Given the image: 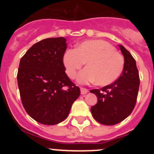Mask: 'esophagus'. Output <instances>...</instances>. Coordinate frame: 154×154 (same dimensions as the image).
I'll list each match as a JSON object with an SVG mask.
<instances>
[{
	"label": "esophagus",
	"mask_w": 154,
	"mask_h": 154,
	"mask_svg": "<svg viewBox=\"0 0 154 154\" xmlns=\"http://www.w3.org/2000/svg\"><path fill=\"white\" fill-rule=\"evenodd\" d=\"M80 90H81L82 95H85V94H86L87 92H89V90H88L87 89H85V88H81V89H80Z\"/></svg>",
	"instance_id": "34e87169"
}]
</instances>
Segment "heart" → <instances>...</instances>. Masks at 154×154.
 I'll return each instance as SVG.
<instances>
[{
  "label": "heart",
  "instance_id": "b5f03b06",
  "mask_svg": "<svg viewBox=\"0 0 154 154\" xmlns=\"http://www.w3.org/2000/svg\"><path fill=\"white\" fill-rule=\"evenodd\" d=\"M86 62L77 80L81 84L96 82L100 85L112 83L119 78L124 67V58L108 42L89 40L79 44L76 49H69L63 56L66 73L75 79L79 69Z\"/></svg>",
  "mask_w": 154,
  "mask_h": 154
}]
</instances>
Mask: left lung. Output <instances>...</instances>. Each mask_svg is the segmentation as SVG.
<instances>
[{
    "instance_id": "obj_1",
    "label": "left lung",
    "mask_w": 154,
    "mask_h": 154,
    "mask_svg": "<svg viewBox=\"0 0 154 154\" xmlns=\"http://www.w3.org/2000/svg\"><path fill=\"white\" fill-rule=\"evenodd\" d=\"M124 57V67L122 74L113 83L101 89H92L98 102L91 107V112L98 123L103 125H115L124 120L133 112L137 103L140 76L135 59L129 51L119 45Z\"/></svg>"
}]
</instances>
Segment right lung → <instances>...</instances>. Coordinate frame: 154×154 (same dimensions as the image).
I'll use <instances>...</instances> for the list:
<instances>
[{"label": "right lung", "instance_id": "1", "mask_svg": "<svg viewBox=\"0 0 154 154\" xmlns=\"http://www.w3.org/2000/svg\"><path fill=\"white\" fill-rule=\"evenodd\" d=\"M66 39L50 38L35 43L21 58L17 85L24 109L38 123L55 125L69 116L80 89L63 64Z\"/></svg>", "mask_w": 154, "mask_h": 154}]
</instances>
